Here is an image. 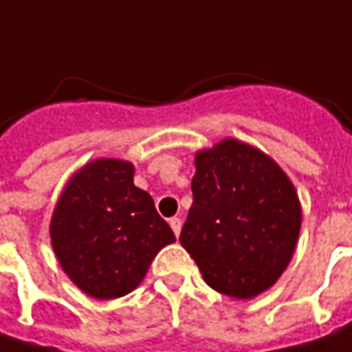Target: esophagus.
<instances>
[{"mask_svg":"<svg viewBox=\"0 0 352 352\" xmlns=\"http://www.w3.org/2000/svg\"><path fill=\"white\" fill-rule=\"evenodd\" d=\"M169 226H171V230L175 232V236H179V234H181V219H179V217L169 219Z\"/></svg>","mask_w":352,"mask_h":352,"instance_id":"1","label":"esophagus"}]
</instances>
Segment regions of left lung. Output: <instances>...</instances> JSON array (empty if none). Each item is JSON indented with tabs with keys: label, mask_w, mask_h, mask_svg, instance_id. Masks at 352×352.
<instances>
[{
	"label": "left lung",
	"mask_w": 352,
	"mask_h": 352,
	"mask_svg": "<svg viewBox=\"0 0 352 352\" xmlns=\"http://www.w3.org/2000/svg\"><path fill=\"white\" fill-rule=\"evenodd\" d=\"M181 244L224 296L266 292L287 267L301 226L294 185L262 151L224 140L197 153Z\"/></svg>",
	"instance_id": "left-lung-1"
}]
</instances>
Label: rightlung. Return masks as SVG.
Instances as JSON below:
<instances>
[{
    "label": "right lung",
    "instance_id": "obj_1",
    "mask_svg": "<svg viewBox=\"0 0 352 352\" xmlns=\"http://www.w3.org/2000/svg\"><path fill=\"white\" fill-rule=\"evenodd\" d=\"M51 240L63 270L85 294L114 299L144 280L163 246L175 240L153 199L133 185V165L88 163L60 195Z\"/></svg>",
    "mask_w": 352,
    "mask_h": 352
}]
</instances>
